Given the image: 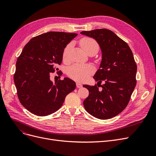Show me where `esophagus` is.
Instances as JSON below:
<instances>
[{
	"mask_svg": "<svg viewBox=\"0 0 156 156\" xmlns=\"http://www.w3.org/2000/svg\"><path fill=\"white\" fill-rule=\"evenodd\" d=\"M76 86H77V88H81V87H83L82 84H81V83H79V82L76 83Z\"/></svg>",
	"mask_w": 156,
	"mask_h": 156,
	"instance_id": "obj_1",
	"label": "esophagus"
}]
</instances>
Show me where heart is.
Here are the masks:
<instances>
[{"label":"heart","instance_id":"1","mask_svg":"<svg viewBox=\"0 0 156 156\" xmlns=\"http://www.w3.org/2000/svg\"><path fill=\"white\" fill-rule=\"evenodd\" d=\"M80 45L82 49L88 53L92 49H98L99 46L95 40L90 37H84L80 40ZM71 48V44H68L64 48L62 53V58L64 61H67L68 59L69 51ZM94 72V68L89 64H74L68 68V75L72 79L77 81L83 82L88 79L90 75Z\"/></svg>","mask_w":156,"mask_h":156}]
</instances>
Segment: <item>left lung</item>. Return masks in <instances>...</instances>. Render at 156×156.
<instances>
[{
	"label": "left lung",
	"instance_id": "8db88e82",
	"mask_svg": "<svg viewBox=\"0 0 156 156\" xmlns=\"http://www.w3.org/2000/svg\"><path fill=\"white\" fill-rule=\"evenodd\" d=\"M81 34L93 37L100 45L102 59L94 79L98 83L105 81L101 90L96 84H84L89 91L83 101L84 108L97 119H111L126 107L136 86V64L133 53L127 43L110 30L96 29Z\"/></svg>",
	"mask_w": 156,
	"mask_h": 156
}]
</instances>
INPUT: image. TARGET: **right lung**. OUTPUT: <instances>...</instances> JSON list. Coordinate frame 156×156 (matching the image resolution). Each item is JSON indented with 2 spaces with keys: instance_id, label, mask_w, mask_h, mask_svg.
Returning a JSON list of instances; mask_svg holds the SVG:
<instances>
[{
  "instance_id": "right-lung-1",
  "label": "right lung",
  "mask_w": 156,
  "mask_h": 156,
  "mask_svg": "<svg viewBox=\"0 0 156 156\" xmlns=\"http://www.w3.org/2000/svg\"><path fill=\"white\" fill-rule=\"evenodd\" d=\"M77 36L75 33L46 32L33 37L23 48L13 80L19 100L32 114L44 116L58 111L66 96L75 90L73 80L65 77L53 83L50 74L58 70L56 67L62 62L64 48ZM58 74L62 73L59 71Z\"/></svg>"
}]
</instances>
